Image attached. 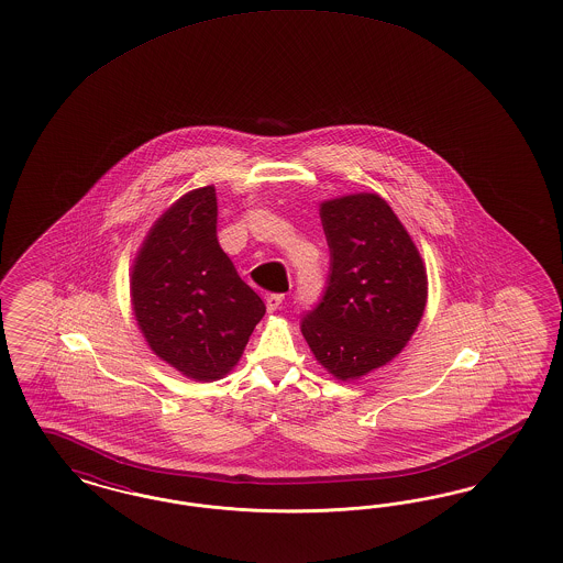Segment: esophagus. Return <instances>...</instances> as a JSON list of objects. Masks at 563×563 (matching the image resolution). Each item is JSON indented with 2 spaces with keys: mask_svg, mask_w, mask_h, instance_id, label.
Wrapping results in <instances>:
<instances>
[{
  "mask_svg": "<svg viewBox=\"0 0 563 563\" xmlns=\"http://www.w3.org/2000/svg\"><path fill=\"white\" fill-rule=\"evenodd\" d=\"M284 298H286L284 294H269L267 296V311H277L282 307V302H284Z\"/></svg>",
  "mask_w": 563,
  "mask_h": 563,
  "instance_id": "1",
  "label": "esophagus"
}]
</instances>
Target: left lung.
I'll return each instance as SVG.
<instances>
[{
    "mask_svg": "<svg viewBox=\"0 0 563 563\" xmlns=\"http://www.w3.org/2000/svg\"><path fill=\"white\" fill-rule=\"evenodd\" d=\"M330 246L325 290L300 319L317 361L340 379L386 365L426 309V269L393 209L375 194L321 205Z\"/></svg>",
    "mask_w": 563,
    "mask_h": 563,
    "instance_id": "left-lung-1",
    "label": "left lung"
}]
</instances>
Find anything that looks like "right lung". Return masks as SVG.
<instances>
[{
	"label": "right lung",
	"mask_w": 563,
	"mask_h": 563,
	"mask_svg": "<svg viewBox=\"0 0 563 563\" xmlns=\"http://www.w3.org/2000/svg\"><path fill=\"white\" fill-rule=\"evenodd\" d=\"M131 298L147 344L181 374L210 382L238 363L265 302L219 246L212 186L179 198L150 230Z\"/></svg>",
	"instance_id": "obj_1"
}]
</instances>
